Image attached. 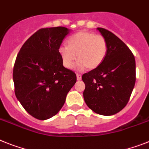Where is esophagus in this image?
<instances>
[{"label":"esophagus","mask_w":149,"mask_h":149,"mask_svg":"<svg viewBox=\"0 0 149 149\" xmlns=\"http://www.w3.org/2000/svg\"><path fill=\"white\" fill-rule=\"evenodd\" d=\"M76 79H77L78 81L82 79V75L79 74V73H76Z\"/></svg>","instance_id":"1"}]
</instances>
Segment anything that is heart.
I'll return each mask as SVG.
<instances>
[{"mask_svg": "<svg viewBox=\"0 0 149 149\" xmlns=\"http://www.w3.org/2000/svg\"><path fill=\"white\" fill-rule=\"evenodd\" d=\"M109 51L107 40L94 32L80 31L67 39V46H61L58 54L62 64L67 69H72L76 59L77 68L89 70L101 65Z\"/></svg>", "mask_w": 149, "mask_h": 149, "instance_id": "b5f03b06", "label": "heart"}]
</instances>
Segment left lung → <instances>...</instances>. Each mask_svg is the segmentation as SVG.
<instances>
[{
	"mask_svg": "<svg viewBox=\"0 0 149 149\" xmlns=\"http://www.w3.org/2000/svg\"><path fill=\"white\" fill-rule=\"evenodd\" d=\"M97 30L107 40L109 51L101 65L82 75L83 97L94 112L112 116L128 103L136 82L135 58L117 36L104 28Z\"/></svg>",
	"mask_w": 149,
	"mask_h": 149,
	"instance_id": "left-lung-1",
	"label": "left lung"
}]
</instances>
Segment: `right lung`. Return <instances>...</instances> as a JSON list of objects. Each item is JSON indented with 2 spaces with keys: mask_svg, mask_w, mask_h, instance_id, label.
<instances>
[{
  "mask_svg": "<svg viewBox=\"0 0 149 149\" xmlns=\"http://www.w3.org/2000/svg\"><path fill=\"white\" fill-rule=\"evenodd\" d=\"M69 30L64 27L38 30L23 44L13 67L15 94L33 118L55 116L76 82L73 70L63 66L58 49Z\"/></svg>",
  "mask_w": 149,
  "mask_h": 149,
  "instance_id": "obj_1",
  "label": "right lung"
}]
</instances>
